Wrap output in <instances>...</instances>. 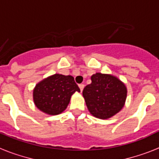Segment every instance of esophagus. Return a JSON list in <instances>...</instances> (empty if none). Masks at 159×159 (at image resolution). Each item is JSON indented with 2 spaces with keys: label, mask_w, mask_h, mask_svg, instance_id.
<instances>
[{
  "label": "esophagus",
  "mask_w": 159,
  "mask_h": 159,
  "mask_svg": "<svg viewBox=\"0 0 159 159\" xmlns=\"http://www.w3.org/2000/svg\"><path fill=\"white\" fill-rule=\"evenodd\" d=\"M84 84H79V88L80 90H81V91H83V88H84Z\"/></svg>",
  "instance_id": "esophagus-1"
}]
</instances>
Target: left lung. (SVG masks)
I'll return each instance as SVG.
<instances>
[{
	"mask_svg": "<svg viewBox=\"0 0 159 159\" xmlns=\"http://www.w3.org/2000/svg\"><path fill=\"white\" fill-rule=\"evenodd\" d=\"M91 83L83 89V95L89 112L100 119H108L123 108L127 95L126 86L112 74L96 73Z\"/></svg>",
	"mask_w": 159,
	"mask_h": 159,
	"instance_id": "1",
	"label": "left lung"
}]
</instances>
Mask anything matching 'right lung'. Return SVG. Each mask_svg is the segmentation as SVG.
I'll use <instances>...</instances> for the list:
<instances>
[{"label": "right lung", "instance_id": "right-lung-1", "mask_svg": "<svg viewBox=\"0 0 159 159\" xmlns=\"http://www.w3.org/2000/svg\"><path fill=\"white\" fill-rule=\"evenodd\" d=\"M76 91L80 92V89L73 77L55 73L36 85L33 102L40 111L48 115H57L66 109Z\"/></svg>", "mask_w": 159, "mask_h": 159}]
</instances>
